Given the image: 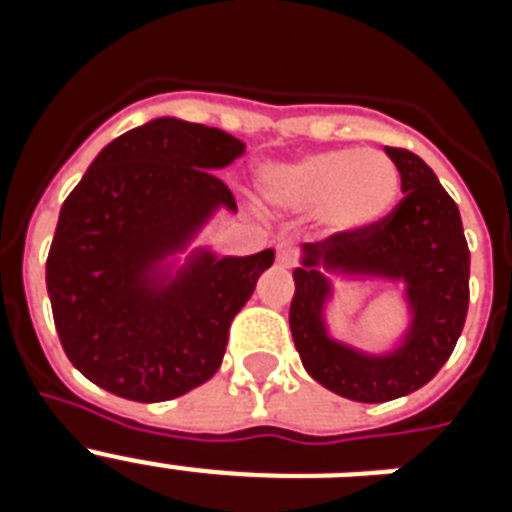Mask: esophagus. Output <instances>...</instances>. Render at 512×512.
Masks as SVG:
<instances>
[{"label": "esophagus", "mask_w": 512, "mask_h": 512, "mask_svg": "<svg viewBox=\"0 0 512 512\" xmlns=\"http://www.w3.org/2000/svg\"><path fill=\"white\" fill-rule=\"evenodd\" d=\"M277 264L284 266V269L295 266L297 264V248L289 246V243H282V246L277 248Z\"/></svg>", "instance_id": "1"}]
</instances>
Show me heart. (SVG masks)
Masks as SVG:
<instances>
[{
    "label": "heart",
    "instance_id": "heart-1",
    "mask_svg": "<svg viewBox=\"0 0 512 512\" xmlns=\"http://www.w3.org/2000/svg\"><path fill=\"white\" fill-rule=\"evenodd\" d=\"M264 192L287 210L320 212L333 228L356 230L390 210L400 192V171L374 148H338L266 171Z\"/></svg>",
    "mask_w": 512,
    "mask_h": 512
}]
</instances>
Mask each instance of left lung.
I'll return each mask as SVG.
<instances>
[{
    "mask_svg": "<svg viewBox=\"0 0 512 512\" xmlns=\"http://www.w3.org/2000/svg\"><path fill=\"white\" fill-rule=\"evenodd\" d=\"M400 171L402 197L377 223L305 243L295 269L289 328L315 382L356 402H387L431 382L454 354L469 310V246L456 202L408 148H384ZM325 270L405 278L414 307L409 341L390 357H364L330 342L322 325Z\"/></svg>",
    "mask_w": 512,
    "mask_h": 512,
    "instance_id": "1",
    "label": "left lung"
}]
</instances>
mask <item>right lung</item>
Listing matches in <instances>:
<instances>
[{
	"mask_svg": "<svg viewBox=\"0 0 512 512\" xmlns=\"http://www.w3.org/2000/svg\"><path fill=\"white\" fill-rule=\"evenodd\" d=\"M217 128L158 117L102 148L58 215L45 284L71 364L133 402L187 395L220 369L233 318L274 251L194 256L166 287L148 274L215 207L235 210L215 174L243 153Z\"/></svg>",
	"mask_w": 512,
	"mask_h": 512,
	"instance_id": "1",
	"label": "right lung"
}]
</instances>
